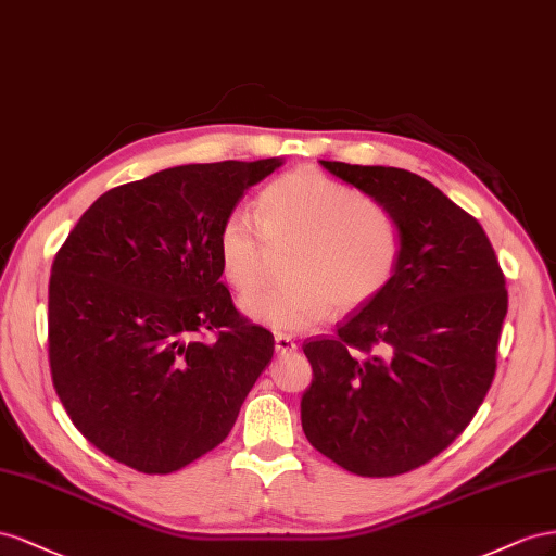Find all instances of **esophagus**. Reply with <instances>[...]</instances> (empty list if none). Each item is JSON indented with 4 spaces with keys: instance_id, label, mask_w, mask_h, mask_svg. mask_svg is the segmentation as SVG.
<instances>
[{
    "instance_id": "esophagus-1",
    "label": "esophagus",
    "mask_w": 556,
    "mask_h": 556,
    "mask_svg": "<svg viewBox=\"0 0 556 556\" xmlns=\"http://www.w3.org/2000/svg\"><path fill=\"white\" fill-rule=\"evenodd\" d=\"M295 349H298V344L291 338H287V336H277L275 338V352L277 354H293Z\"/></svg>"
}]
</instances>
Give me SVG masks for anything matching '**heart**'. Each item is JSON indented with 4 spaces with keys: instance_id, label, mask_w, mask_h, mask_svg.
Returning <instances> with one entry per match:
<instances>
[{
    "instance_id": "heart-1",
    "label": "heart",
    "mask_w": 556,
    "mask_h": 556,
    "mask_svg": "<svg viewBox=\"0 0 556 556\" xmlns=\"http://www.w3.org/2000/svg\"><path fill=\"white\" fill-rule=\"evenodd\" d=\"M283 247L289 281L242 298L240 307L251 321L295 336L326 321L336 305L356 309L382 293L401 261V230L382 204L352 186L295 169L263 190L258 220L247 210L224 218L216 237L220 273L247 293L263 279L269 249Z\"/></svg>"
}]
</instances>
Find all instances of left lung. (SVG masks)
<instances>
[{"label":"left lung","instance_id":"left-lung-1","mask_svg":"<svg viewBox=\"0 0 556 556\" xmlns=\"http://www.w3.org/2000/svg\"><path fill=\"white\" fill-rule=\"evenodd\" d=\"M319 163L393 216L401 261L336 338L303 344L314 377L300 417L330 462L391 478L447 450L482 405L507 314L505 277L478 220L419 174Z\"/></svg>","mask_w":556,"mask_h":556}]
</instances>
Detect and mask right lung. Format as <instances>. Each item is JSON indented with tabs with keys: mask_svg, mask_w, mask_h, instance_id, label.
<instances>
[{
	"mask_svg": "<svg viewBox=\"0 0 556 556\" xmlns=\"http://www.w3.org/2000/svg\"><path fill=\"white\" fill-rule=\"evenodd\" d=\"M281 157L179 165L106 190L58 251L49 283L53 387L88 442L167 475L226 440L273 332L237 314L216 237ZM212 331L214 341H204Z\"/></svg>",
	"mask_w": 556,
	"mask_h": 556,
	"instance_id": "obj_1",
	"label": "right lung"
}]
</instances>
